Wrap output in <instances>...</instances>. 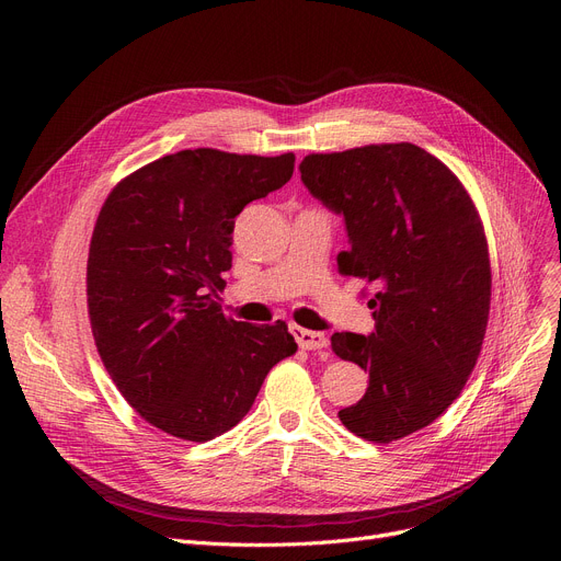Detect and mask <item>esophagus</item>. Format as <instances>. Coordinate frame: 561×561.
<instances>
[{"label":"esophagus","instance_id":"esophagus-1","mask_svg":"<svg viewBox=\"0 0 561 561\" xmlns=\"http://www.w3.org/2000/svg\"><path fill=\"white\" fill-rule=\"evenodd\" d=\"M290 334H293V339L298 341V345H300L302 350H320V347L328 345V336H325V334L305 330V328H300V325H290Z\"/></svg>","mask_w":561,"mask_h":561}]
</instances>
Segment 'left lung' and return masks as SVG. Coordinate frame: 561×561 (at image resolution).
I'll use <instances>...</instances> for the list:
<instances>
[{
    "instance_id": "8db88e82",
    "label": "left lung",
    "mask_w": 561,
    "mask_h": 561,
    "mask_svg": "<svg viewBox=\"0 0 561 561\" xmlns=\"http://www.w3.org/2000/svg\"><path fill=\"white\" fill-rule=\"evenodd\" d=\"M300 172L345 220L339 271L377 286L375 330L332 336L336 355L368 373L364 398L339 419L391 444L444 414L476 368L491 305L482 220L453 170L411 142L309 154Z\"/></svg>"
}]
</instances>
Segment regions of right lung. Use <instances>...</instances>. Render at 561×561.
<instances>
[{"label": "right lung", "mask_w": 561, "mask_h": 561, "mask_svg": "<svg viewBox=\"0 0 561 561\" xmlns=\"http://www.w3.org/2000/svg\"><path fill=\"white\" fill-rule=\"evenodd\" d=\"M296 157L182 150L117 184L98 216L85 296L113 385L170 436L211 440L254 404L268 370L296 355L286 322L225 318L233 218L282 188Z\"/></svg>", "instance_id": "add662e5"}]
</instances>
